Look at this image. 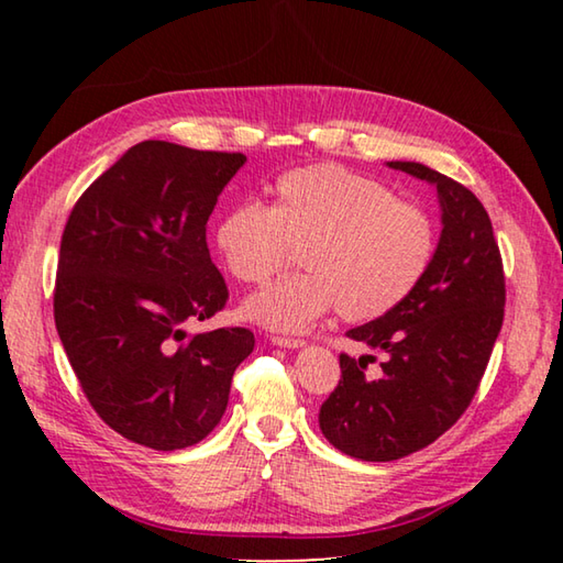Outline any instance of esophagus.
<instances>
[{
    "label": "esophagus",
    "mask_w": 563,
    "mask_h": 563,
    "mask_svg": "<svg viewBox=\"0 0 563 563\" xmlns=\"http://www.w3.org/2000/svg\"><path fill=\"white\" fill-rule=\"evenodd\" d=\"M271 340H273V345H278V347H290V350H298V347H302V345H305V340H300V338H285V335H273Z\"/></svg>",
    "instance_id": "1"
}]
</instances>
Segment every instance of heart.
<instances>
[{"label":"heart","mask_w":563,"mask_h":563,"mask_svg":"<svg viewBox=\"0 0 563 563\" xmlns=\"http://www.w3.org/2000/svg\"><path fill=\"white\" fill-rule=\"evenodd\" d=\"M216 245L233 278L251 285L283 271L298 251L302 273L251 295L243 316L275 332H302L335 305L345 320H373L402 302L430 268L434 225L383 180L318 164L275 180L268 208H228Z\"/></svg>","instance_id":"b5f03b06"}]
</instances>
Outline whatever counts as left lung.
I'll return each instance as SVG.
<instances>
[{"label":"left lung","mask_w":563,"mask_h":563,"mask_svg":"<svg viewBox=\"0 0 563 563\" xmlns=\"http://www.w3.org/2000/svg\"><path fill=\"white\" fill-rule=\"evenodd\" d=\"M437 188L442 235L417 288L347 338L385 350L383 375L342 352V377L320 407V430L362 462H393L432 444L464 415L504 320V268L492 221L470 188L415 161H389Z\"/></svg>","instance_id":"1"}]
</instances>
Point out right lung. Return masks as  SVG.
Returning <instances> with one entry per match:
<instances>
[{
	"label": "right lung",
	"instance_id": "obj_1",
	"mask_svg": "<svg viewBox=\"0 0 563 563\" xmlns=\"http://www.w3.org/2000/svg\"><path fill=\"white\" fill-rule=\"evenodd\" d=\"M243 154L141 141L84 190L66 221L54 320L84 395L113 432L158 452L221 422L245 328L188 338L225 308L206 223Z\"/></svg>",
	"mask_w": 563,
	"mask_h": 563
}]
</instances>
